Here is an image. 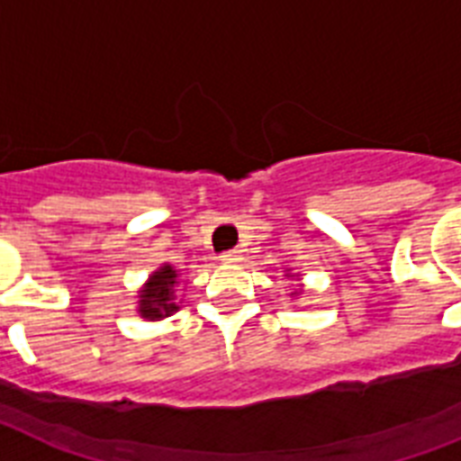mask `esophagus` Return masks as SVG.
Returning a JSON list of instances; mask_svg holds the SVG:
<instances>
[{"mask_svg": "<svg viewBox=\"0 0 461 461\" xmlns=\"http://www.w3.org/2000/svg\"><path fill=\"white\" fill-rule=\"evenodd\" d=\"M240 259H242L240 249H226V252H221V262L235 264V262H240Z\"/></svg>", "mask_w": 461, "mask_h": 461, "instance_id": "34e87169", "label": "esophagus"}]
</instances>
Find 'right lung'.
I'll return each instance as SVG.
<instances>
[{"label":"right lung","mask_w":461,"mask_h":461,"mask_svg":"<svg viewBox=\"0 0 461 461\" xmlns=\"http://www.w3.org/2000/svg\"><path fill=\"white\" fill-rule=\"evenodd\" d=\"M175 286H177V274L173 267H163L153 274L146 288L141 291L139 301V312L146 320H160V317L173 315L177 305L173 303Z\"/></svg>","instance_id":"obj_1"}]
</instances>
